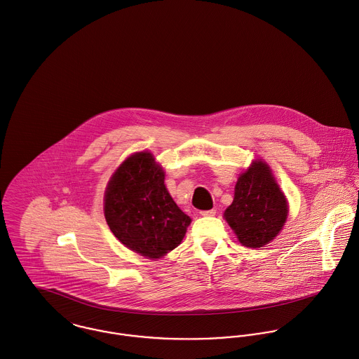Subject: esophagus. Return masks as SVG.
<instances>
[{
	"instance_id": "34e87169",
	"label": "esophagus",
	"mask_w": 359,
	"mask_h": 359,
	"mask_svg": "<svg viewBox=\"0 0 359 359\" xmlns=\"http://www.w3.org/2000/svg\"><path fill=\"white\" fill-rule=\"evenodd\" d=\"M201 216H215L216 210H208V211H201Z\"/></svg>"
}]
</instances>
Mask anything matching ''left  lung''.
Masks as SVG:
<instances>
[{
  "instance_id": "obj_1",
  "label": "left lung",
  "mask_w": 359,
  "mask_h": 359,
  "mask_svg": "<svg viewBox=\"0 0 359 359\" xmlns=\"http://www.w3.org/2000/svg\"><path fill=\"white\" fill-rule=\"evenodd\" d=\"M287 214L286 196L269 165L257 159L238 176L233 203L223 216L243 245L261 248L280 233Z\"/></svg>"
}]
</instances>
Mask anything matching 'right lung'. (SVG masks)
I'll use <instances>...</instances> for the list:
<instances>
[{
	"mask_svg": "<svg viewBox=\"0 0 359 359\" xmlns=\"http://www.w3.org/2000/svg\"><path fill=\"white\" fill-rule=\"evenodd\" d=\"M104 215L125 247L151 259L175 250L191 223L166 190L163 169L147 151L130 155L112 175Z\"/></svg>",
	"mask_w": 359,
	"mask_h": 359,
	"instance_id": "obj_1",
	"label": "right lung"
}]
</instances>
